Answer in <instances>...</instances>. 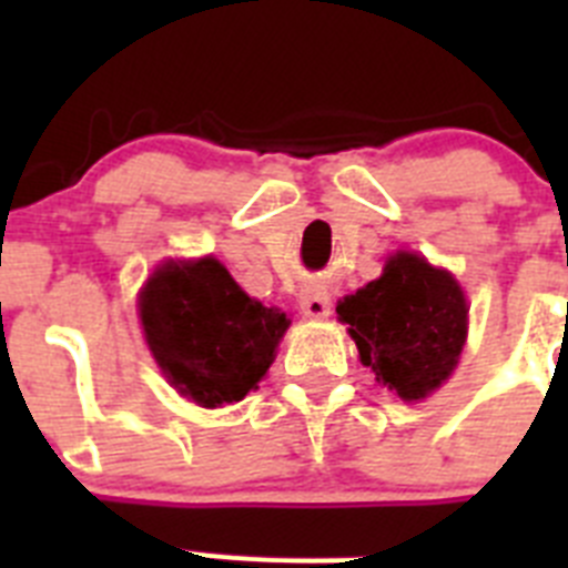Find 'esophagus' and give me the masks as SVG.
Here are the masks:
<instances>
[{
    "label": "esophagus",
    "instance_id": "esophagus-1",
    "mask_svg": "<svg viewBox=\"0 0 568 568\" xmlns=\"http://www.w3.org/2000/svg\"><path fill=\"white\" fill-rule=\"evenodd\" d=\"M298 307L310 318H324V315H329V295L318 287H307L301 293Z\"/></svg>",
    "mask_w": 568,
    "mask_h": 568
}]
</instances>
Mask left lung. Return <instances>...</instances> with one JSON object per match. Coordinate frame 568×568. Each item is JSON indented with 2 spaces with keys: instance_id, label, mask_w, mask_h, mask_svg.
<instances>
[{
  "instance_id": "8db88e82",
  "label": "left lung",
  "mask_w": 568,
  "mask_h": 568,
  "mask_svg": "<svg viewBox=\"0 0 568 568\" xmlns=\"http://www.w3.org/2000/svg\"><path fill=\"white\" fill-rule=\"evenodd\" d=\"M349 324L361 364L400 400L435 393L458 366L466 344V295L453 273L398 250L369 281L335 307Z\"/></svg>"
}]
</instances>
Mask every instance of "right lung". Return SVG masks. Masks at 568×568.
Listing matches in <instances>:
<instances>
[{"label":"right lung","instance_id":"1","mask_svg":"<svg viewBox=\"0 0 568 568\" xmlns=\"http://www.w3.org/2000/svg\"><path fill=\"white\" fill-rule=\"evenodd\" d=\"M139 318L170 386L207 409L255 389L290 327L287 313L250 298L213 255L159 264L139 295Z\"/></svg>","mask_w":568,"mask_h":568}]
</instances>
